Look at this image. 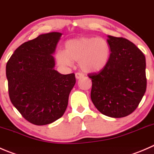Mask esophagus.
<instances>
[{"instance_id":"esophagus-1","label":"esophagus","mask_w":154,"mask_h":154,"mask_svg":"<svg viewBox=\"0 0 154 154\" xmlns=\"http://www.w3.org/2000/svg\"><path fill=\"white\" fill-rule=\"evenodd\" d=\"M84 74L82 73V72H76V73H75V78H76L77 79H81V78H82V77H84Z\"/></svg>"}]
</instances>
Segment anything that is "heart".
Wrapping results in <instances>:
<instances>
[{"mask_svg":"<svg viewBox=\"0 0 154 154\" xmlns=\"http://www.w3.org/2000/svg\"><path fill=\"white\" fill-rule=\"evenodd\" d=\"M111 49L103 38L82 36L68 40L64 50L56 52V60L62 66H69L72 61L79 62V66L85 72H98L107 65Z\"/></svg>","mask_w":154,"mask_h":154,"instance_id":"1","label":"heart"}]
</instances>
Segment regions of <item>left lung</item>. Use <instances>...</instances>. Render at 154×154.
I'll return each instance as SVG.
<instances>
[{"mask_svg": "<svg viewBox=\"0 0 154 154\" xmlns=\"http://www.w3.org/2000/svg\"><path fill=\"white\" fill-rule=\"evenodd\" d=\"M111 54L107 65L88 74L92 81L91 97L103 115L120 118L138 106L147 88L145 56L132 42L109 36Z\"/></svg>", "mask_w": 154, "mask_h": 154, "instance_id": "1", "label": "left lung"}]
</instances>
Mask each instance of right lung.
I'll return each mask as SVG.
<instances>
[{
    "label": "right lung",
    "instance_id": "obj_1",
    "mask_svg": "<svg viewBox=\"0 0 154 154\" xmlns=\"http://www.w3.org/2000/svg\"><path fill=\"white\" fill-rule=\"evenodd\" d=\"M61 33L41 34L24 42L6 66L10 99L22 116L34 125H46L63 116L75 84V74L54 69L51 54Z\"/></svg>",
    "mask_w": 154,
    "mask_h": 154
}]
</instances>
